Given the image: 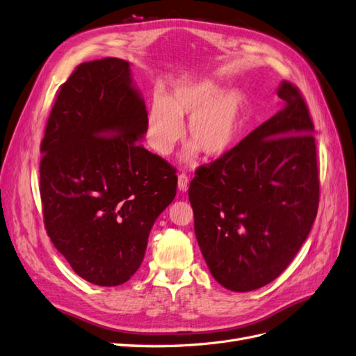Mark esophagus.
<instances>
[{"mask_svg":"<svg viewBox=\"0 0 356 356\" xmlns=\"http://www.w3.org/2000/svg\"><path fill=\"white\" fill-rule=\"evenodd\" d=\"M188 186H189V177L181 172V175H179V177H177V188H179V191L185 192L188 189Z\"/></svg>","mask_w":356,"mask_h":356,"instance_id":"obj_1","label":"esophagus"}]
</instances>
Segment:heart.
Wrapping results in <instances>:
<instances>
[{"instance_id": "1", "label": "heart", "mask_w": 356, "mask_h": 356, "mask_svg": "<svg viewBox=\"0 0 356 356\" xmlns=\"http://www.w3.org/2000/svg\"><path fill=\"white\" fill-rule=\"evenodd\" d=\"M246 95L240 89L225 92L216 80L204 79L172 88L167 99L155 97L147 115V140L159 155H168L181 137V122L189 119L186 137L191 146L185 158L194 159L198 150L207 159L225 156L240 134Z\"/></svg>"}]
</instances>
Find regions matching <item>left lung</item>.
Returning <instances> with one entry per match:
<instances>
[{"mask_svg":"<svg viewBox=\"0 0 356 356\" xmlns=\"http://www.w3.org/2000/svg\"><path fill=\"white\" fill-rule=\"evenodd\" d=\"M285 106L202 165L189 185L198 246L223 288L268 285L306 241L319 206L313 122L300 90L280 83Z\"/></svg>","mask_w":356,"mask_h":356,"instance_id":"8db88e82","label":"left lung"}]
</instances>
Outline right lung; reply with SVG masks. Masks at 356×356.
Returning <instances> with one entry per match:
<instances>
[{
	"label": "right lung",
	"instance_id": "right-lung-1",
	"mask_svg": "<svg viewBox=\"0 0 356 356\" xmlns=\"http://www.w3.org/2000/svg\"><path fill=\"white\" fill-rule=\"evenodd\" d=\"M146 131L145 99L119 58L80 64L50 111L40 147L44 227L94 285L131 279L156 218L176 197V170L138 143Z\"/></svg>",
	"mask_w": 356,
	"mask_h": 356
}]
</instances>
